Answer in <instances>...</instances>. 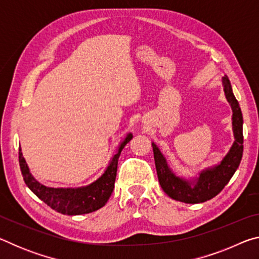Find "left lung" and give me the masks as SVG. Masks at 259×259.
I'll return each instance as SVG.
<instances>
[{"instance_id": "1", "label": "left lung", "mask_w": 259, "mask_h": 259, "mask_svg": "<svg viewBox=\"0 0 259 259\" xmlns=\"http://www.w3.org/2000/svg\"><path fill=\"white\" fill-rule=\"evenodd\" d=\"M223 83H224L226 98L233 109V131L235 142L221 164L201 172L195 186L192 187L191 183L175 176V174L169 169L159 148L156 147L155 144H152L160 185L162 190L174 200L185 203H201L214 198L227 185V183L230 182V179L240 165L243 153L242 113H241L238 100L235 99L233 93H232L229 78H223Z\"/></svg>"}]
</instances>
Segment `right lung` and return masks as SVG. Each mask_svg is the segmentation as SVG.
<instances>
[{"instance_id":"right-lung-1","label":"right lung","mask_w":259,"mask_h":259,"mask_svg":"<svg viewBox=\"0 0 259 259\" xmlns=\"http://www.w3.org/2000/svg\"><path fill=\"white\" fill-rule=\"evenodd\" d=\"M131 138H133L131 135L126 136L124 142L121 144L119 152L114 155L103 176L91 185L81 188H51L35 181L29 172L19 147V165L24 181L38 199H41L56 211L68 214V216L94 212L104 207L111 196L116 178L117 162H119L121 151L123 150L126 143L130 142Z\"/></svg>"}]
</instances>
